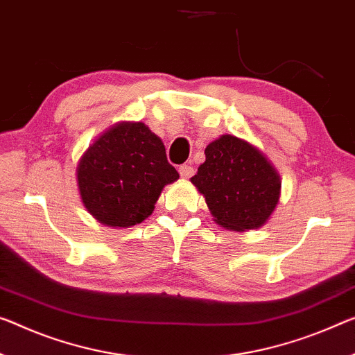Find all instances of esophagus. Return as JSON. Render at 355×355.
Wrapping results in <instances>:
<instances>
[{"label":"esophagus","instance_id":"1","mask_svg":"<svg viewBox=\"0 0 355 355\" xmlns=\"http://www.w3.org/2000/svg\"><path fill=\"white\" fill-rule=\"evenodd\" d=\"M193 168L190 165H181L179 166V174H181V178L184 179H189L190 176H193Z\"/></svg>","mask_w":355,"mask_h":355}]
</instances>
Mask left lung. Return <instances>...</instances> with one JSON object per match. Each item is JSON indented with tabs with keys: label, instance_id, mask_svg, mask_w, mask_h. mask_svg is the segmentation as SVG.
<instances>
[{
	"label": "left lung",
	"instance_id": "left-lung-1",
	"mask_svg": "<svg viewBox=\"0 0 355 355\" xmlns=\"http://www.w3.org/2000/svg\"><path fill=\"white\" fill-rule=\"evenodd\" d=\"M205 155L190 181L203 193L216 223L234 232L263 225L281 195V178L268 159L232 135L209 143Z\"/></svg>",
	"mask_w": 355,
	"mask_h": 355
}]
</instances>
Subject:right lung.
Segmentation results:
<instances>
[{"mask_svg":"<svg viewBox=\"0 0 355 355\" xmlns=\"http://www.w3.org/2000/svg\"><path fill=\"white\" fill-rule=\"evenodd\" d=\"M76 173L87 211L109 227L147 219L163 187L179 179L162 139L143 122L109 128L85 150Z\"/></svg>","mask_w":355,"mask_h":355,"instance_id":"1","label":"right lung"}]
</instances>
